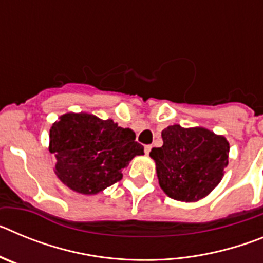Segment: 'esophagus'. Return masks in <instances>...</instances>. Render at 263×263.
<instances>
[{
  "instance_id": "1",
  "label": "esophagus",
  "mask_w": 263,
  "mask_h": 263,
  "mask_svg": "<svg viewBox=\"0 0 263 263\" xmlns=\"http://www.w3.org/2000/svg\"><path fill=\"white\" fill-rule=\"evenodd\" d=\"M152 148H153V146L152 145H146L145 146V153L146 154H150V152H152Z\"/></svg>"
}]
</instances>
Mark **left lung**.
<instances>
[{
  "mask_svg": "<svg viewBox=\"0 0 263 263\" xmlns=\"http://www.w3.org/2000/svg\"><path fill=\"white\" fill-rule=\"evenodd\" d=\"M163 146L150 157L157 163L159 185L171 199L195 201L220 183L228 166L229 143L204 127L173 125L162 132Z\"/></svg>",
  "mask_w": 263,
  "mask_h": 263,
  "instance_id": "1",
  "label": "left lung"
}]
</instances>
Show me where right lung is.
<instances>
[{
	"label": "right lung",
	"mask_w": 263,
	"mask_h": 263,
	"mask_svg": "<svg viewBox=\"0 0 263 263\" xmlns=\"http://www.w3.org/2000/svg\"><path fill=\"white\" fill-rule=\"evenodd\" d=\"M55 173L71 190L95 195L122 179V170L143 146L130 129L87 113H67L50 130Z\"/></svg>",
	"instance_id": "obj_1"
}]
</instances>
